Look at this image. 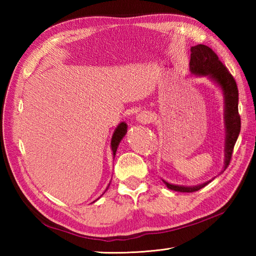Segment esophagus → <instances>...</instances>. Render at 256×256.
<instances>
[{"instance_id":"obj_1","label":"esophagus","mask_w":256,"mask_h":256,"mask_svg":"<svg viewBox=\"0 0 256 256\" xmlns=\"http://www.w3.org/2000/svg\"><path fill=\"white\" fill-rule=\"evenodd\" d=\"M152 114L150 112H146V111H143L140 112V114H138L136 116V121L138 123H142V124H146V123H150L152 121Z\"/></svg>"}]
</instances>
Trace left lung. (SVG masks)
<instances>
[{"instance_id":"8db88e82","label":"left lung","mask_w":256,"mask_h":256,"mask_svg":"<svg viewBox=\"0 0 256 256\" xmlns=\"http://www.w3.org/2000/svg\"><path fill=\"white\" fill-rule=\"evenodd\" d=\"M189 69L192 74L197 77H206L220 88L224 96V170L229 166L233 148H234L238 134L241 131V118L238 116V91L234 78L229 72L224 64H222L218 56L210 47L206 45H196L190 48ZM222 170L221 172H224ZM214 178L204 184L196 186H182V184H174L168 182H162L166 187L174 192H194L204 188Z\"/></svg>"}]
</instances>
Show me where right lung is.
Masks as SVG:
<instances>
[{"mask_svg": "<svg viewBox=\"0 0 256 256\" xmlns=\"http://www.w3.org/2000/svg\"><path fill=\"white\" fill-rule=\"evenodd\" d=\"M128 132V124L125 122H121L120 123L116 128L114 130L113 132V135H112V138H111V150H112V155H113V158L116 157V150L118 148L120 145V142H121L122 138L125 136V134H126ZM108 186H110V184H108ZM108 186L106 187V190H108ZM99 199V198H98ZM96 199V200H98Z\"/></svg>", "mask_w": 256, "mask_h": 256, "instance_id": "right-lung-1", "label": "right lung"}]
</instances>
